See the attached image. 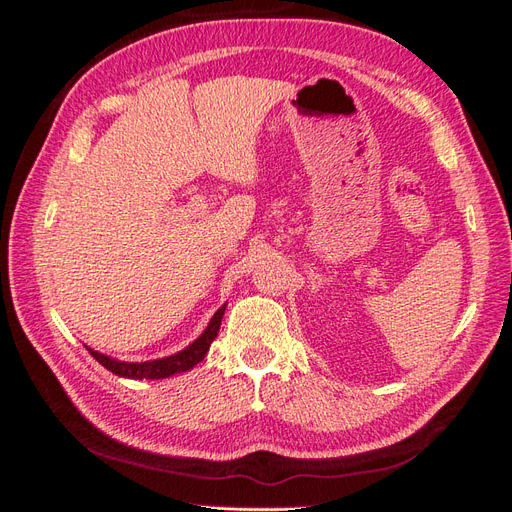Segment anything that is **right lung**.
Segmentation results:
<instances>
[{
    "mask_svg": "<svg viewBox=\"0 0 512 512\" xmlns=\"http://www.w3.org/2000/svg\"><path fill=\"white\" fill-rule=\"evenodd\" d=\"M226 312V303L213 314V318L209 320L207 329L200 333L190 346H185L183 350L164 356V359H153V361H143V363H128V361H119L113 359V356L102 354L94 348H87L91 352L94 359L104 365L108 371H113L115 376L121 378H130V380H162V378H170L175 374H183V371H190L194 365H198L200 361L205 359V354L209 352L213 339L218 337L220 324Z\"/></svg>",
    "mask_w": 512,
    "mask_h": 512,
    "instance_id": "1",
    "label": "right lung"
}]
</instances>
